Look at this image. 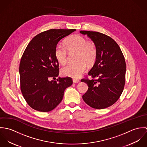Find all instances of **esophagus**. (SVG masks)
<instances>
[{
  "mask_svg": "<svg viewBox=\"0 0 147 147\" xmlns=\"http://www.w3.org/2000/svg\"><path fill=\"white\" fill-rule=\"evenodd\" d=\"M79 82V80L78 79H73V83H78Z\"/></svg>",
  "mask_w": 147,
  "mask_h": 147,
  "instance_id": "obj_1",
  "label": "esophagus"
}]
</instances>
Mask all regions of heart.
<instances>
[{
    "label": "heart",
    "mask_w": 147,
    "mask_h": 147,
    "mask_svg": "<svg viewBox=\"0 0 147 147\" xmlns=\"http://www.w3.org/2000/svg\"><path fill=\"white\" fill-rule=\"evenodd\" d=\"M65 47L61 45H56L54 49V56L57 61L62 64L68 62V54L77 53V63L68 64L61 69L64 76L77 78L81 76L87 68V65H92L96 60L97 50L94 43L86 41L84 37L74 34L68 37L64 41Z\"/></svg>",
    "instance_id": "b5f03b06"
}]
</instances>
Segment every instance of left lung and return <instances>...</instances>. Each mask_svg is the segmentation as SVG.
<instances>
[{
  "instance_id": "1",
  "label": "left lung",
  "mask_w": 147,
  "mask_h": 147,
  "mask_svg": "<svg viewBox=\"0 0 147 147\" xmlns=\"http://www.w3.org/2000/svg\"><path fill=\"white\" fill-rule=\"evenodd\" d=\"M96 45L97 55L88 72L92 79H82L88 86L83 99L87 105L103 109L115 103L122 94L125 84L126 64L123 54L117 43L103 33L81 30Z\"/></svg>"
}]
</instances>
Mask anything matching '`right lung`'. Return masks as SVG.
<instances>
[{"instance_id": "1", "label": "right lung", "mask_w": 147, "mask_h": 147, "mask_svg": "<svg viewBox=\"0 0 147 147\" xmlns=\"http://www.w3.org/2000/svg\"><path fill=\"white\" fill-rule=\"evenodd\" d=\"M76 29H50L36 36L28 45L19 65L20 89L27 104L41 112L53 110L63 99L71 78L56 77L59 63L54 56L58 42ZM54 80L50 81L49 79Z\"/></svg>"}]
</instances>
